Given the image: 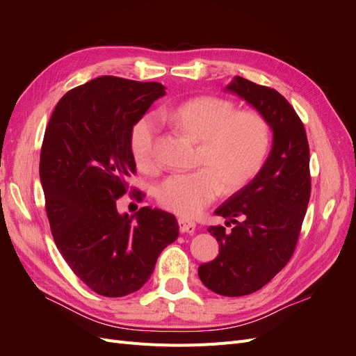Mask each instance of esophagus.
<instances>
[{"label": "esophagus", "mask_w": 356, "mask_h": 356, "mask_svg": "<svg viewBox=\"0 0 356 356\" xmlns=\"http://www.w3.org/2000/svg\"><path fill=\"white\" fill-rule=\"evenodd\" d=\"M178 224H179V232L181 233H195L196 230V222L191 221L188 218H179L178 220Z\"/></svg>", "instance_id": "obj_1"}]
</instances>
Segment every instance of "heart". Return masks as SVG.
Instances as JSON below:
<instances>
[{
    "label": "heart",
    "mask_w": 356,
    "mask_h": 356,
    "mask_svg": "<svg viewBox=\"0 0 356 356\" xmlns=\"http://www.w3.org/2000/svg\"><path fill=\"white\" fill-rule=\"evenodd\" d=\"M166 120L199 141L196 166L161 181L156 199L161 208L181 217H196L218 197L242 190L258 175L272 145V129L258 111L236 110L220 96H197L168 111ZM157 124L145 115L131 131V153L138 168L154 170Z\"/></svg>",
    "instance_id": "obj_1"
}]
</instances>
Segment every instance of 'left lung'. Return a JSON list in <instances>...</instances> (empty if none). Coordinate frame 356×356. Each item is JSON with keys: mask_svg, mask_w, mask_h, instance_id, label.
I'll use <instances>...</instances> for the list:
<instances>
[{"mask_svg": "<svg viewBox=\"0 0 356 356\" xmlns=\"http://www.w3.org/2000/svg\"><path fill=\"white\" fill-rule=\"evenodd\" d=\"M227 90L263 114L273 129V145L263 169L225 200L215 215L227 220L211 225L220 254L199 266V277L225 297L252 294L282 270L293 257L310 199L309 143L303 122L277 90L234 77Z\"/></svg>", "mask_w": 356, "mask_h": 356, "instance_id": "1", "label": "left lung"}]
</instances>
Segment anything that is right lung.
Masks as SVG:
<instances>
[{
  "label": "right lung",
  "instance_id": "1",
  "mask_svg": "<svg viewBox=\"0 0 356 356\" xmlns=\"http://www.w3.org/2000/svg\"><path fill=\"white\" fill-rule=\"evenodd\" d=\"M163 95L156 81L102 75L63 95L46 127L40 179L53 241L71 270L104 297L141 288L179 234L169 212L145 207L129 217L115 207L136 172L132 127Z\"/></svg>",
  "mask_w": 356,
  "mask_h": 356
}]
</instances>
